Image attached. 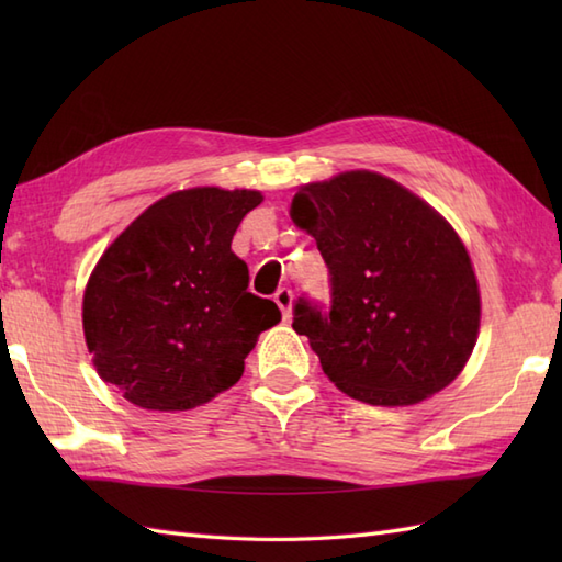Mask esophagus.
<instances>
[{"label": "esophagus", "mask_w": 562, "mask_h": 562, "mask_svg": "<svg viewBox=\"0 0 562 562\" xmlns=\"http://www.w3.org/2000/svg\"><path fill=\"white\" fill-rule=\"evenodd\" d=\"M274 304L280 306L282 318L290 321V314H292V290L290 288H280L278 292H274Z\"/></svg>", "instance_id": "34e87169"}]
</instances>
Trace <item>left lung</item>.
Returning a JSON list of instances; mask_svg holds the SVG:
<instances>
[{"label":"left lung","mask_w":562,"mask_h":562,"mask_svg":"<svg viewBox=\"0 0 562 562\" xmlns=\"http://www.w3.org/2000/svg\"><path fill=\"white\" fill-rule=\"evenodd\" d=\"M292 222L316 238L330 306L294 302L324 374L369 405H413L449 386L473 352L481 294L457 232L372 171L308 183Z\"/></svg>","instance_id":"1"}]
</instances>
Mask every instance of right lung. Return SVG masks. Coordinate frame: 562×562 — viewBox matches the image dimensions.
I'll return each mask as SVG.
<instances>
[{"instance_id": "add662e5", "label": "right lung", "mask_w": 562, "mask_h": 562, "mask_svg": "<svg viewBox=\"0 0 562 562\" xmlns=\"http://www.w3.org/2000/svg\"><path fill=\"white\" fill-rule=\"evenodd\" d=\"M256 190L193 188L154 202L115 238L83 292V336L103 381L147 411H190L234 386L280 321L248 292L232 238Z\"/></svg>"}]
</instances>
